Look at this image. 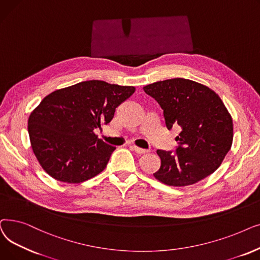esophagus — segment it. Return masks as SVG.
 I'll return each mask as SVG.
<instances>
[{
    "label": "esophagus",
    "mask_w": 260,
    "mask_h": 260,
    "mask_svg": "<svg viewBox=\"0 0 260 260\" xmlns=\"http://www.w3.org/2000/svg\"><path fill=\"white\" fill-rule=\"evenodd\" d=\"M132 148H133V150H134L135 152H137V153H139V154H144V153L149 152V150L143 149V148H140V147H138V146H132Z\"/></svg>",
    "instance_id": "34e87169"
}]
</instances>
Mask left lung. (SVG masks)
I'll return each instance as SVG.
<instances>
[{
	"label": "left lung",
	"instance_id": "obj_1",
	"mask_svg": "<svg viewBox=\"0 0 260 260\" xmlns=\"http://www.w3.org/2000/svg\"><path fill=\"white\" fill-rule=\"evenodd\" d=\"M143 90L164 111L166 127L182 128L176 153L157 150L159 169L153 177L169 186H188L221 165L231 149L233 119L220 96L208 86L184 78L153 82Z\"/></svg>",
	"mask_w": 260,
	"mask_h": 260
}]
</instances>
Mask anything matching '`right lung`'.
Instances as JSON below:
<instances>
[{
	"label": "right lung",
	"mask_w": 260,
	"mask_h": 260,
	"mask_svg": "<svg viewBox=\"0 0 260 260\" xmlns=\"http://www.w3.org/2000/svg\"><path fill=\"white\" fill-rule=\"evenodd\" d=\"M134 91V86L90 80L45 96L28 117V133L46 174L69 184L101 174L115 147L98 139L94 130L108 125Z\"/></svg>",
	"instance_id": "add662e5"
}]
</instances>
